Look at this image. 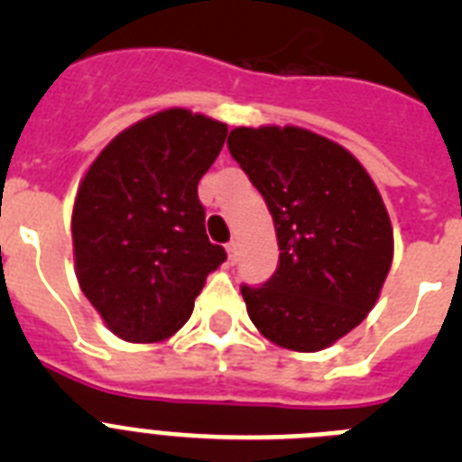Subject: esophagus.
<instances>
[{
  "mask_svg": "<svg viewBox=\"0 0 462 462\" xmlns=\"http://www.w3.org/2000/svg\"><path fill=\"white\" fill-rule=\"evenodd\" d=\"M238 250H240V243H238V240H231V243L226 245L228 259H231V261H238Z\"/></svg>",
  "mask_w": 462,
  "mask_h": 462,
  "instance_id": "esophagus-1",
  "label": "esophagus"
}]
</instances>
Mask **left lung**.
Wrapping results in <instances>:
<instances>
[{
  "label": "left lung",
  "mask_w": 462,
  "mask_h": 462,
  "mask_svg": "<svg viewBox=\"0 0 462 462\" xmlns=\"http://www.w3.org/2000/svg\"><path fill=\"white\" fill-rule=\"evenodd\" d=\"M228 152L261 191L280 261L240 293L261 336L319 352L377 303L393 259V228L377 187L352 152L298 126H238Z\"/></svg>",
  "instance_id": "1"
}]
</instances>
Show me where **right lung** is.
<instances>
[{
  "label": "right lung",
  "mask_w": 462,
  "mask_h": 462,
  "mask_svg": "<svg viewBox=\"0 0 462 462\" xmlns=\"http://www.w3.org/2000/svg\"><path fill=\"white\" fill-rule=\"evenodd\" d=\"M226 125L162 110L117 134L85 173L73 206L76 275L113 333L159 342L187 324L203 282L226 261L208 240L199 180Z\"/></svg>",
  "instance_id": "obj_1"
}]
</instances>
